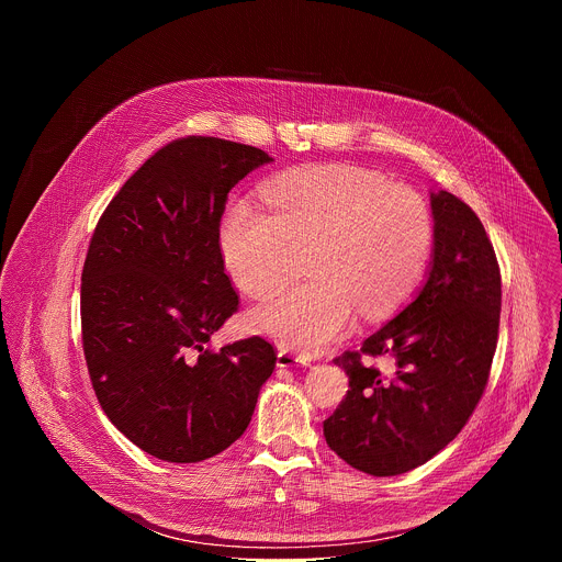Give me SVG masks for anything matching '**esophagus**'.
Segmentation results:
<instances>
[{
    "instance_id": "esophagus-1",
    "label": "esophagus",
    "mask_w": 562,
    "mask_h": 562,
    "mask_svg": "<svg viewBox=\"0 0 562 562\" xmlns=\"http://www.w3.org/2000/svg\"><path fill=\"white\" fill-rule=\"evenodd\" d=\"M308 364H311V360L306 356H300V353H293V351H286V349L278 351V367H282V369L308 367Z\"/></svg>"
}]
</instances>
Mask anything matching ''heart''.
Wrapping results in <instances>:
<instances>
[{"instance_id":"1","label":"heart","mask_w":562,"mask_h":562,"mask_svg":"<svg viewBox=\"0 0 562 562\" xmlns=\"http://www.w3.org/2000/svg\"><path fill=\"white\" fill-rule=\"evenodd\" d=\"M262 211L233 202L220 222V254L233 282L251 297L284 284L302 251L311 282L271 295L251 325L286 349L319 353L356 323L358 308L386 315L425 280L434 217L409 187L382 176L323 165L289 171L265 187Z\"/></svg>"}]
</instances>
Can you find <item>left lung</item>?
Masks as SVG:
<instances>
[{
	"instance_id": "8db88e82",
	"label": "left lung",
	"mask_w": 562,
	"mask_h": 562,
	"mask_svg": "<svg viewBox=\"0 0 562 562\" xmlns=\"http://www.w3.org/2000/svg\"><path fill=\"white\" fill-rule=\"evenodd\" d=\"M434 260L412 304L334 362L349 391L325 420L327 445L353 469L397 475L431 460L485 393L501 325V267L487 231L462 200L431 193ZM389 357L391 376L361 362Z\"/></svg>"
}]
</instances>
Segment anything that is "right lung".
Masks as SVG:
<instances>
[{"label": "right lung", "instance_id": "right-lung-1", "mask_svg": "<svg viewBox=\"0 0 562 562\" xmlns=\"http://www.w3.org/2000/svg\"><path fill=\"white\" fill-rule=\"evenodd\" d=\"M267 162L249 144L173 139L93 231L82 271L89 375L109 420L159 460L200 462L231 447L276 369L260 336L209 349L239 304L217 243L226 195Z\"/></svg>", "mask_w": 562, "mask_h": 562}]
</instances>
